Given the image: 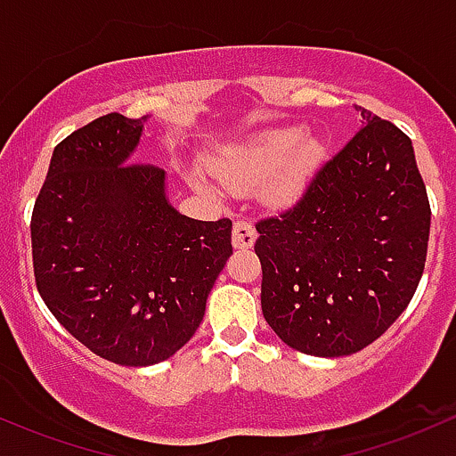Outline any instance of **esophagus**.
Segmentation results:
<instances>
[{"instance_id": "obj_1", "label": "esophagus", "mask_w": 456, "mask_h": 456, "mask_svg": "<svg viewBox=\"0 0 456 456\" xmlns=\"http://www.w3.org/2000/svg\"><path fill=\"white\" fill-rule=\"evenodd\" d=\"M255 238H257V232H255L253 223H248V220H236V223H233V232H232L233 247L251 248L255 244Z\"/></svg>"}]
</instances>
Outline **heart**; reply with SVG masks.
<instances>
[{
	"label": "heart",
	"mask_w": 456,
	"mask_h": 456,
	"mask_svg": "<svg viewBox=\"0 0 456 456\" xmlns=\"http://www.w3.org/2000/svg\"><path fill=\"white\" fill-rule=\"evenodd\" d=\"M318 159V142L305 140V129H268L218 153L212 159V173L224 188L247 192L264 186L266 199L285 203L305 188ZM192 183L203 192H214L201 177H194Z\"/></svg>",
	"instance_id": "1"
}]
</instances>
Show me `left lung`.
Segmentation results:
<instances>
[{
	"label": "left lung",
	"mask_w": 456,
	"mask_h": 456,
	"mask_svg": "<svg viewBox=\"0 0 456 456\" xmlns=\"http://www.w3.org/2000/svg\"><path fill=\"white\" fill-rule=\"evenodd\" d=\"M363 127L292 208L257 220L262 312L316 357L366 348L396 322L424 273L431 205L411 138L366 108Z\"/></svg>",
	"instance_id": "left-lung-1"
}]
</instances>
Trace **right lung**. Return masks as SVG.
I'll use <instances>...</instances> for the list:
<instances>
[{"label":"right lung","instance_id":"obj_1","mask_svg":"<svg viewBox=\"0 0 456 456\" xmlns=\"http://www.w3.org/2000/svg\"><path fill=\"white\" fill-rule=\"evenodd\" d=\"M147 117L110 112L53 149L32 212V262L49 312L118 366H153L201 324L232 248V220L168 203L162 168L127 164Z\"/></svg>","mask_w":456,"mask_h":456}]
</instances>
